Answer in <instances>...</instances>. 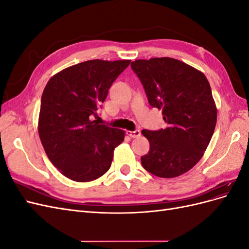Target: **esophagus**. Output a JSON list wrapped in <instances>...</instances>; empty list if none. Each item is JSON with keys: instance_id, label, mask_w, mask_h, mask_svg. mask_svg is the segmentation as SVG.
I'll return each mask as SVG.
<instances>
[{"instance_id": "esophagus-1", "label": "esophagus", "mask_w": 249, "mask_h": 249, "mask_svg": "<svg viewBox=\"0 0 249 249\" xmlns=\"http://www.w3.org/2000/svg\"><path fill=\"white\" fill-rule=\"evenodd\" d=\"M126 134L132 138H137L141 135V132H140V130H135V131H127Z\"/></svg>"}]
</instances>
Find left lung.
I'll use <instances>...</instances> for the list:
<instances>
[{
  "label": "left lung",
  "instance_id": "left-lung-1",
  "mask_svg": "<svg viewBox=\"0 0 249 249\" xmlns=\"http://www.w3.org/2000/svg\"><path fill=\"white\" fill-rule=\"evenodd\" d=\"M152 107L162 110L166 129L142 130L149 150L143 168L159 178H176L190 170L213 136L217 109L201 71L179 60L163 57L131 63Z\"/></svg>",
  "mask_w": 249,
  "mask_h": 249
}]
</instances>
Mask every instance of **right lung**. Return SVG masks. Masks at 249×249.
Returning a JSON list of instances; mask_svg holds the SVG:
<instances>
[{"label":"right lung","instance_id":"1","mask_svg":"<svg viewBox=\"0 0 249 249\" xmlns=\"http://www.w3.org/2000/svg\"><path fill=\"white\" fill-rule=\"evenodd\" d=\"M130 62L88 60L48 82L41 96L38 134L50 161L66 178L90 182L109 170L124 132L99 124L92 117Z\"/></svg>","mask_w":249,"mask_h":249}]
</instances>
